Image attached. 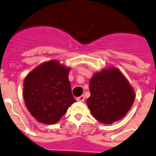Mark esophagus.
Wrapping results in <instances>:
<instances>
[{
    "mask_svg": "<svg viewBox=\"0 0 156 156\" xmlns=\"http://www.w3.org/2000/svg\"><path fill=\"white\" fill-rule=\"evenodd\" d=\"M85 99V97L84 95H81V96H80V97L77 98V101H83Z\"/></svg>",
    "mask_w": 156,
    "mask_h": 156,
    "instance_id": "esophagus-1",
    "label": "esophagus"
}]
</instances>
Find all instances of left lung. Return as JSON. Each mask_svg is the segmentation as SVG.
I'll return each instance as SVG.
<instances>
[{"instance_id": "left-lung-1", "label": "left lung", "mask_w": 156, "mask_h": 156, "mask_svg": "<svg viewBox=\"0 0 156 156\" xmlns=\"http://www.w3.org/2000/svg\"><path fill=\"white\" fill-rule=\"evenodd\" d=\"M90 92L88 108L95 119L105 124L122 119L131 108L135 97L133 87L115 67L94 74Z\"/></svg>"}]
</instances>
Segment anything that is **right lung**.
Wrapping results in <instances>:
<instances>
[{"mask_svg":"<svg viewBox=\"0 0 156 156\" xmlns=\"http://www.w3.org/2000/svg\"><path fill=\"white\" fill-rule=\"evenodd\" d=\"M69 70L52 60L38 66L25 78V104L30 114L40 122L55 123L76 102L69 81Z\"/></svg>","mask_w":156,"mask_h":156,"instance_id":"right-lung-1","label":"right lung"}]
</instances>
